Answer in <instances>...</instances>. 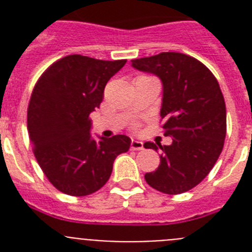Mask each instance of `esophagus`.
Wrapping results in <instances>:
<instances>
[{
  "instance_id": "obj_1",
  "label": "esophagus",
  "mask_w": 252,
  "mask_h": 252,
  "mask_svg": "<svg viewBox=\"0 0 252 252\" xmlns=\"http://www.w3.org/2000/svg\"><path fill=\"white\" fill-rule=\"evenodd\" d=\"M144 149V144L137 140H132L131 141V150H142Z\"/></svg>"
}]
</instances>
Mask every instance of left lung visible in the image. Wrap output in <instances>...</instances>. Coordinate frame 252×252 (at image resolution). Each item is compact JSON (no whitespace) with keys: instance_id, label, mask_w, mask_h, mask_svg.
Masks as SVG:
<instances>
[{"instance_id":"1","label":"left lung","mask_w":252,"mask_h":252,"mask_svg":"<svg viewBox=\"0 0 252 252\" xmlns=\"http://www.w3.org/2000/svg\"><path fill=\"white\" fill-rule=\"evenodd\" d=\"M131 65L161 81L162 128L173 137L168 146L144 144L161 150L159 166L145 180L166 194L187 192L208 175L223 149L226 104L220 84L199 60L175 51L131 60Z\"/></svg>"}]
</instances>
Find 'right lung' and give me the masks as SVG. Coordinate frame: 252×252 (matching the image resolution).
I'll use <instances>...</instances> for the list:
<instances>
[{
    "label": "right lung",
    "instance_id": "add662e5",
    "mask_svg": "<svg viewBox=\"0 0 252 252\" xmlns=\"http://www.w3.org/2000/svg\"><path fill=\"white\" fill-rule=\"evenodd\" d=\"M125 64L68 55L39 78L28 108L29 136L40 168L60 192L75 197L97 192L110 179L116 158L130 149L126 135L98 141L91 135L90 115Z\"/></svg>",
    "mask_w": 252,
    "mask_h": 252
}]
</instances>
